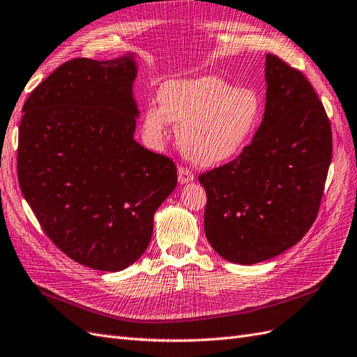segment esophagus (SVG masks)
Segmentation results:
<instances>
[{"mask_svg":"<svg viewBox=\"0 0 357 357\" xmlns=\"http://www.w3.org/2000/svg\"><path fill=\"white\" fill-rule=\"evenodd\" d=\"M195 179V173L191 172L188 167L179 166L178 167V181L179 184H187V182H191Z\"/></svg>","mask_w":357,"mask_h":357,"instance_id":"34e87169","label":"esophagus"}]
</instances>
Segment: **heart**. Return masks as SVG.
<instances>
[{"mask_svg":"<svg viewBox=\"0 0 357 357\" xmlns=\"http://www.w3.org/2000/svg\"><path fill=\"white\" fill-rule=\"evenodd\" d=\"M161 107L144 109V130L160 142L169 122L179 126L178 144L199 166H215L234 158L248 143L261 116L253 90L234 89L218 77L173 79L160 90Z\"/></svg>","mask_w":357,"mask_h":357,"instance_id":"heart-1","label":"heart"}]
</instances>
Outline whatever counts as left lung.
I'll return each instance as SVG.
<instances>
[{
	"label": "left lung",
	"instance_id": "1",
	"mask_svg": "<svg viewBox=\"0 0 357 357\" xmlns=\"http://www.w3.org/2000/svg\"><path fill=\"white\" fill-rule=\"evenodd\" d=\"M266 112L235 160L199 175L205 235L222 258L252 266L298 243L321 205L332 161L323 102L298 69L266 59Z\"/></svg>",
	"mask_w": 357,
	"mask_h": 357
}]
</instances>
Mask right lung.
I'll use <instances>...</instances> for the list:
<instances>
[{
    "label": "right lung",
    "instance_id": "obj_1",
    "mask_svg": "<svg viewBox=\"0 0 357 357\" xmlns=\"http://www.w3.org/2000/svg\"><path fill=\"white\" fill-rule=\"evenodd\" d=\"M132 54L74 59L24 104L17 181L43 232L70 259L121 271L152 238L153 214L176 187V166L134 140Z\"/></svg>",
    "mask_w": 357,
    "mask_h": 357
}]
</instances>
